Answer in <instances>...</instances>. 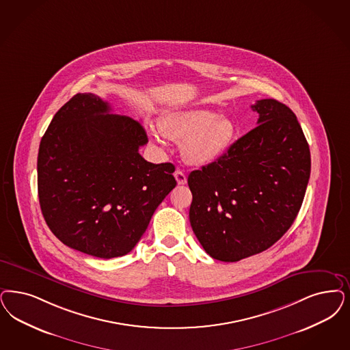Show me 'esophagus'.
Segmentation results:
<instances>
[{"label":"esophagus","instance_id":"esophagus-1","mask_svg":"<svg viewBox=\"0 0 350 350\" xmlns=\"http://www.w3.org/2000/svg\"><path fill=\"white\" fill-rule=\"evenodd\" d=\"M174 178H176V181L178 185H186V182H187V177H186V174L182 172V170H176L174 172Z\"/></svg>","mask_w":350,"mask_h":350}]
</instances>
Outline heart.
Wrapping results in <instances>:
<instances>
[{
	"label": "heart",
	"instance_id": "obj_1",
	"mask_svg": "<svg viewBox=\"0 0 350 350\" xmlns=\"http://www.w3.org/2000/svg\"><path fill=\"white\" fill-rule=\"evenodd\" d=\"M159 129L169 139L182 144V154L193 165H209L224 157L232 144L237 128L229 118L206 109L174 111L165 115ZM154 139L161 142L157 131Z\"/></svg>",
	"mask_w": 350,
	"mask_h": 350
}]
</instances>
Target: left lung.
<instances>
[{
  "instance_id": "1",
  "label": "left lung",
  "mask_w": 350,
  "mask_h": 350,
  "mask_svg": "<svg viewBox=\"0 0 350 350\" xmlns=\"http://www.w3.org/2000/svg\"><path fill=\"white\" fill-rule=\"evenodd\" d=\"M257 126L189 174L190 224L211 257L235 262L270 248L297 216L310 150L296 115L275 99L252 106Z\"/></svg>"
}]
</instances>
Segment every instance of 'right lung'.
I'll list each match as a JSON object with an SVG mask.
<instances>
[{"mask_svg":"<svg viewBox=\"0 0 350 350\" xmlns=\"http://www.w3.org/2000/svg\"><path fill=\"white\" fill-rule=\"evenodd\" d=\"M92 93L72 96L40 142L37 187L42 216L59 241L83 254H129L159 204L177 185L170 163L139 155V121L109 113Z\"/></svg>","mask_w":350,"mask_h":350,"instance_id":"right-lung-1","label":"right lung"}]
</instances>
